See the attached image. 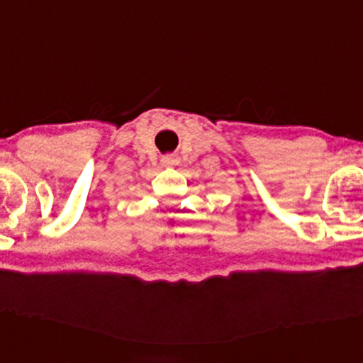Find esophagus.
<instances>
[{"label": "esophagus", "instance_id": "obj_1", "mask_svg": "<svg viewBox=\"0 0 363 363\" xmlns=\"http://www.w3.org/2000/svg\"><path fill=\"white\" fill-rule=\"evenodd\" d=\"M161 163H163V166H166V167H174L179 164V158L174 155H164L163 158H161Z\"/></svg>", "mask_w": 363, "mask_h": 363}]
</instances>
